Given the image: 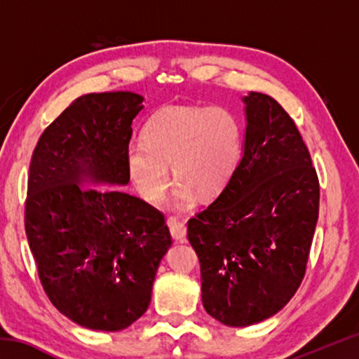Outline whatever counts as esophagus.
Wrapping results in <instances>:
<instances>
[{"instance_id": "obj_1", "label": "esophagus", "mask_w": 359, "mask_h": 359, "mask_svg": "<svg viewBox=\"0 0 359 359\" xmlns=\"http://www.w3.org/2000/svg\"><path fill=\"white\" fill-rule=\"evenodd\" d=\"M168 226L171 229V234L175 241H184L187 236V226L184 222H179L177 218H168Z\"/></svg>"}]
</instances>
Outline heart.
I'll list each match as a JSON object with an SVG mask.
<instances>
[{"label": "heart", "mask_w": 359, "mask_h": 359, "mask_svg": "<svg viewBox=\"0 0 359 359\" xmlns=\"http://www.w3.org/2000/svg\"><path fill=\"white\" fill-rule=\"evenodd\" d=\"M241 128L223 107L171 106L158 111L144 128V141L126 150L130 175L149 201L163 198L171 179L177 177L175 199L191 201L194 191L212 196L236 171L241 158Z\"/></svg>", "instance_id": "obj_1"}]
</instances>
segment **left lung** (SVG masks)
<instances>
[{
    "mask_svg": "<svg viewBox=\"0 0 359 359\" xmlns=\"http://www.w3.org/2000/svg\"><path fill=\"white\" fill-rule=\"evenodd\" d=\"M244 102V154L187 234L201 264L203 306L226 326L259 323L294 296L320 205L318 175L293 118L264 93Z\"/></svg>",
    "mask_w": 359,
    "mask_h": 359,
    "instance_id": "8db88e82",
    "label": "left lung"
}]
</instances>
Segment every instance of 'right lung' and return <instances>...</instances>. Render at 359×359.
Listing matches in <instances>:
<instances>
[{"label": "right lung", "instance_id": "1", "mask_svg": "<svg viewBox=\"0 0 359 359\" xmlns=\"http://www.w3.org/2000/svg\"><path fill=\"white\" fill-rule=\"evenodd\" d=\"M142 96L88 93L42 133L33 151L25 231L50 302L74 323L120 331L147 311L172 239L163 212L118 188Z\"/></svg>", "mask_w": 359, "mask_h": 359}]
</instances>
